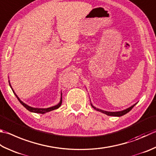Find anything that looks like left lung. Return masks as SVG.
<instances>
[{
	"instance_id": "obj_1",
	"label": "left lung",
	"mask_w": 156,
	"mask_h": 156,
	"mask_svg": "<svg viewBox=\"0 0 156 156\" xmlns=\"http://www.w3.org/2000/svg\"><path fill=\"white\" fill-rule=\"evenodd\" d=\"M136 104H134V105H133V106H130L129 108H127V109L124 110H122V111H119V112H108V111H105V110H100V109L97 108H95V107L93 106L92 105V104H91V103H90V105H91V106L93 108L95 109L96 110H98V111H100V112H101L104 113V114H106V115H108V116H114V117H121V116H123V115H126V113L129 112L130 110H131L133 108H134V106L136 105Z\"/></svg>"
}]
</instances>
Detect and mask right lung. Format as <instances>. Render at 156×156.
Here are the masks:
<instances>
[{
	"mask_svg": "<svg viewBox=\"0 0 156 156\" xmlns=\"http://www.w3.org/2000/svg\"><path fill=\"white\" fill-rule=\"evenodd\" d=\"M9 85H10V87H11V89H12L13 92L14 93V94L16 95V98H18V100H19L20 102L21 103V104H22V106H24L25 108H27L28 110H29L30 112H35V113H40V114H44V113H46V112H50V111H52V110H55V109H57V108H58L61 106V104H62V98H61L60 102H59V103L57 104V105H56V106H54L50 107V108H33V107H30V106H29L27 105L26 104H24V103L23 102V101H22L20 100V98L18 97V96H17V95L16 94L15 92H14V90H13L12 87H11V84H10V83H9ZM61 97H62V94H61Z\"/></svg>",
	"mask_w": 156,
	"mask_h": 156,
	"instance_id": "obj_1",
	"label": "right lung"
}]
</instances>
